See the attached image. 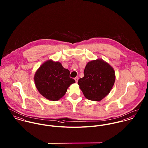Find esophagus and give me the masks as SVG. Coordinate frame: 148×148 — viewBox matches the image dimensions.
<instances>
[{
  "mask_svg": "<svg viewBox=\"0 0 148 148\" xmlns=\"http://www.w3.org/2000/svg\"><path fill=\"white\" fill-rule=\"evenodd\" d=\"M75 80L76 81V83H77V82H78V77H75Z\"/></svg>",
  "mask_w": 148,
  "mask_h": 148,
  "instance_id": "34e87169",
  "label": "esophagus"
}]
</instances>
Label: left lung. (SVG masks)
<instances>
[{
  "label": "left lung",
  "instance_id": "left-lung-1",
  "mask_svg": "<svg viewBox=\"0 0 148 148\" xmlns=\"http://www.w3.org/2000/svg\"><path fill=\"white\" fill-rule=\"evenodd\" d=\"M84 76L78 84L85 97L90 100L99 101L110 92L115 82L113 68L102 59L88 62L85 66Z\"/></svg>",
  "mask_w": 148,
  "mask_h": 148
}]
</instances>
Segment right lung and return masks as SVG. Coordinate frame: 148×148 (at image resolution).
<instances>
[{"instance_id":"right-lung-1","label":"right lung","mask_w":148,"mask_h":148,"mask_svg":"<svg viewBox=\"0 0 148 148\" xmlns=\"http://www.w3.org/2000/svg\"><path fill=\"white\" fill-rule=\"evenodd\" d=\"M69 75V71L60 63L49 60L37 70L34 81L42 96L49 100L58 101L64 96L68 87L75 83Z\"/></svg>"}]
</instances>
